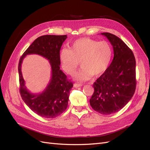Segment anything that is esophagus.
<instances>
[{
  "mask_svg": "<svg viewBox=\"0 0 150 150\" xmlns=\"http://www.w3.org/2000/svg\"><path fill=\"white\" fill-rule=\"evenodd\" d=\"M82 85H83L82 84H80V83H74V87L78 88V87H80V86H81Z\"/></svg>",
  "mask_w": 150,
  "mask_h": 150,
  "instance_id": "1",
  "label": "esophagus"
}]
</instances>
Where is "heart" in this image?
I'll use <instances>...</instances> for the list:
<instances>
[{
    "mask_svg": "<svg viewBox=\"0 0 150 150\" xmlns=\"http://www.w3.org/2000/svg\"><path fill=\"white\" fill-rule=\"evenodd\" d=\"M112 56V48L107 42L81 38L72 42L69 49L62 50L60 61L63 70L69 75L75 73L80 62L82 69L76 78L86 81L93 75L103 74L110 66Z\"/></svg>",
    "mask_w": 150,
    "mask_h": 150,
    "instance_id": "1",
    "label": "heart"
}]
</instances>
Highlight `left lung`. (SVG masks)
Segmentation results:
<instances>
[{"instance_id": "1", "label": "left lung", "mask_w": 150, "mask_h": 150, "mask_svg": "<svg viewBox=\"0 0 150 150\" xmlns=\"http://www.w3.org/2000/svg\"><path fill=\"white\" fill-rule=\"evenodd\" d=\"M109 40L114 51L110 66L93 84L90 105L100 114L121 110L132 98L136 89V61L132 51L115 35L101 33Z\"/></svg>"}]
</instances>
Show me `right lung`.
Segmentation results:
<instances>
[{"mask_svg": "<svg viewBox=\"0 0 150 150\" xmlns=\"http://www.w3.org/2000/svg\"><path fill=\"white\" fill-rule=\"evenodd\" d=\"M67 35H45L36 39L20 59L18 71L19 91L22 100L39 116L54 118L61 115L67 107L70 91L73 84L60 69V49ZM29 54H38L49 61L52 67V78L42 93L34 94L26 89L21 71L24 57Z\"/></svg>", "mask_w": 150, "mask_h": 150, "instance_id": "add662e5", "label": "right lung"}]
</instances>
